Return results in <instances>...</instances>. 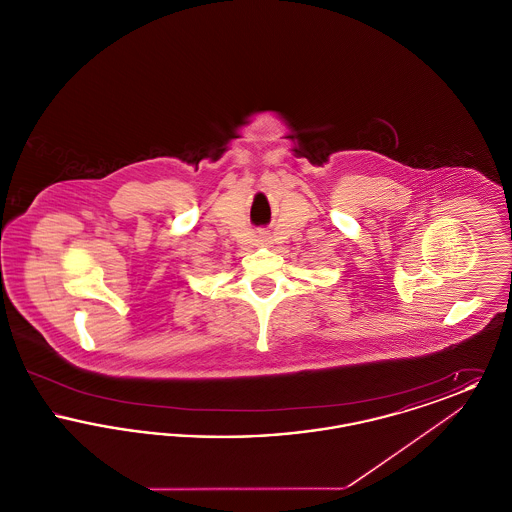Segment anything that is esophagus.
Returning <instances> with one entry per match:
<instances>
[{"instance_id":"esophagus-1","label":"esophagus","mask_w":512,"mask_h":512,"mask_svg":"<svg viewBox=\"0 0 512 512\" xmlns=\"http://www.w3.org/2000/svg\"><path fill=\"white\" fill-rule=\"evenodd\" d=\"M259 238H261V240H263V242H267V240H268L267 232H259Z\"/></svg>"}]
</instances>
